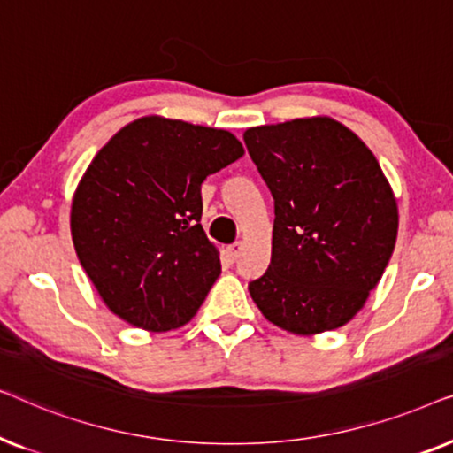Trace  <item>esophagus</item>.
Listing matches in <instances>:
<instances>
[{"mask_svg": "<svg viewBox=\"0 0 453 453\" xmlns=\"http://www.w3.org/2000/svg\"><path fill=\"white\" fill-rule=\"evenodd\" d=\"M241 250H243V245H241V243H233V245H228V247H226V257L231 259V262H234V259L239 257Z\"/></svg>", "mask_w": 453, "mask_h": 453, "instance_id": "obj_1", "label": "esophagus"}]
</instances>
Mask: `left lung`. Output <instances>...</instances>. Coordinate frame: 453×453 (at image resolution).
I'll list each match as a JSON object with an SVG mask.
<instances>
[{
  "mask_svg": "<svg viewBox=\"0 0 453 453\" xmlns=\"http://www.w3.org/2000/svg\"><path fill=\"white\" fill-rule=\"evenodd\" d=\"M243 140L276 214L268 272L250 282L253 303L296 336L349 324L398 237V203L380 163L326 115L250 127Z\"/></svg>",
  "mask_w": 453,
  "mask_h": 453,
  "instance_id": "8db88e82",
  "label": "left lung"
}]
</instances>
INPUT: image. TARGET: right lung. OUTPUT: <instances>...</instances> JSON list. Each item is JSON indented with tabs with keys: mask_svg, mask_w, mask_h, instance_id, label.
Returning <instances> with one entry per match:
<instances>
[{
	"mask_svg": "<svg viewBox=\"0 0 453 453\" xmlns=\"http://www.w3.org/2000/svg\"><path fill=\"white\" fill-rule=\"evenodd\" d=\"M245 154L226 129L160 115L121 127L72 200L78 259L98 296L148 332L191 321L220 274L202 219V183Z\"/></svg>",
	"mask_w": 453,
	"mask_h": 453,
	"instance_id": "obj_1",
	"label": "right lung"
}]
</instances>
